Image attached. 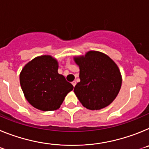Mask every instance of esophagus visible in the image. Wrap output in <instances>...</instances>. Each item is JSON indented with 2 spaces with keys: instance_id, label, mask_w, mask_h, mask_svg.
I'll return each instance as SVG.
<instances>
[{
  "instance_id": "1",
  "label": "esophagus",
  "mask_w": 149,
  "mask_h": 149,
  "mask_svg": "<svg viewBox=\"0 0 149 149\" xmlns=\"http://www.w3.org/2000/svg\"><path fill=\"white\" fill-rule=\"evenodd\" d=\"M72 85H73L74 87V86H75V85H76V81H73V82H72Z\"/></svg>"
}]
</instances>
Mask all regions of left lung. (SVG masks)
Returning a JSON list of instances; mask_svg holds the SVG:
<instances>
[{"label":"left lung","instance_id":"8db88e82","mask_svg":"<svg viewBox=\"0 0 149 149\" xmlns=\"http://www.w3.org/2000/svg\"><path fill=\"white\" fill-rule=\"evenodd\" d=\"M74 60L80 68L81 79L74 93L83 106L98 110L110 105L122 86V74L116 63L107 54L96 51L74 56Z\"/></svg>","mask_w":149,"mask_h":149}]
</instances>
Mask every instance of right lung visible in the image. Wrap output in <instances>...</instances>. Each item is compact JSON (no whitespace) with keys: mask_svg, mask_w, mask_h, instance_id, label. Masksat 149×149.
Listing matches in <instances>:
<instances>
[{"mask_svg":"<svg viewBox=\"0 0 149 149\" xmlns=\"http://www.w3.org/2000/svg\"><path fill=\"white\" fill-rule=\"evenodd\" d=\"M59 63L51 55L36 56L28 62L19 75L24 97L33 107L42 111L57 110L73 89L72 84L58 73Z\"/></svg>","mask_w":149,"mask_h":149,"instance_id":"add662e5","label":"right lung"}]
</instances>
